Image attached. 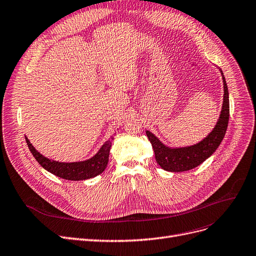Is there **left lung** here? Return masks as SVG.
I'll use <instances>...</instances> for the list:
<instances>
[{"mask_svg": "<svg viewBox=\"0 0 256 256\" xmlns=\"http://www.w3.org/2000/svg\"><path fill=\"white\" fill-rule=\"evenodd\" d=\"M220 70L224 82V101L214 128L200 142L192 146L171 148L160 141L152 132L146 130V136L153 146L157 164L168 172H184L202 164L209 158L217 148L220 146L228 128L230 108H229V90L226 86L224 72Z\"/></svg>", "mask_w": 256, "mask_h": 256, "instance_id": "8db88e82", "label": "left lung"}]
</instances>
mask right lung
<instances>
[{"instance_id": "right-lung-1", "label": "right lung", "mask_w": 256, "mask_h": 256, "mask_svg": "<svg viewBox=\"0 0 256 256\" xmlns=\"http://www.w3.org/2000/svg\"><path fill=\"white\" fill-rule=\"evenodd\" d=\"M25 139L32 154L46 171L60 178L68 179V180H85V179H90L100 175L106 168L114 136L112 135L92 157L83 160V162H60L47 158L38 152L26 136Z\"/></svg>"}]
</instances>
